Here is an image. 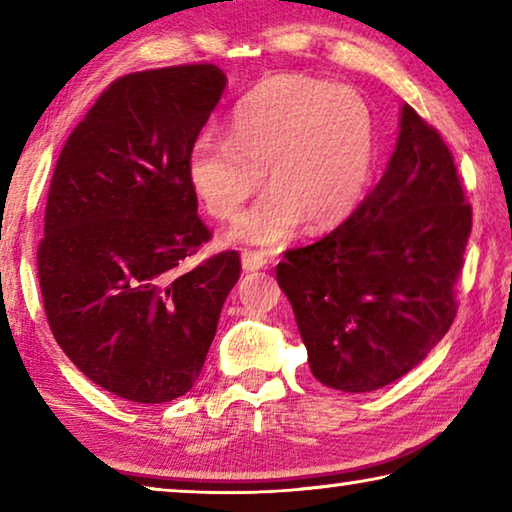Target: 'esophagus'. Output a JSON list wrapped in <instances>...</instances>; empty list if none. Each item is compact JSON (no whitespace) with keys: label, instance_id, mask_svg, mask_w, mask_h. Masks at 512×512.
Masks as SVG:
<instances>
[{"label":"esophagus","instance_id":"esophagus-1","mask_svg":"<svg viewBox=\"0 0 512 512\" xmlns=\"http://www.w3.org/2000/svg\"><path fill=\"white\" fill-rule=\"evenodd\" d=\"M268 266V257L264 253H253V250H244L241 253V268L244 271H262Z\"/></svg>","mask_w":512,"mask_h":512}]
</instances>
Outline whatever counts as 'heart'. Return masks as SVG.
Instances as JSON below:
<instances>
[{"label":"heart","mask_w":512,"mask_h":512,"mask_svg":"<svg viewBox=\"0 0 512 512\" xmlns=\"http://www.w3.org/2000/svg\"><path fill=\"white\" fill-rule=\"evenodd\" d=\"M230 140L196 137L189 185L216 219H235L268 171L273 189L228 232L232 244L280 248L309 221L343 223L368 194L375 117L357 90L307 76H275L237 103Z\"/></svg>","instance_id":"obj_1"}]
</instances>
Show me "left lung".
<instances>
[{
  "mask_svg": "<svg viewBox=\"0 0 512 512\" xmlns=\"http://www.w3.org/2000/svg\"><path fill=\"white\" fill-rule=\"evenodd\" d=\"M463 201L452 153L404 103L395 151L359 210L277 264L320 384L377 391L440 343L472 232Z\"/></svg>",
  "mask_w": 512,
  "mask_h": 512,
  "instance_id": "left-lung-1",
  "label": "left lung"
}]
</instances>
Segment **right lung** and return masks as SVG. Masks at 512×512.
<instances>
[{
    "label": "right lung",
    "mask_w": 512,
    "mask_h": 512,
    "mask_svg": "<svg viewBox=\"0 0 512 512\" xmlns=\"http://www.w3.org/2000/svg\"><path fill=\"white\" fill-rule=\"evenodd\" d=\"M225 85L216 65L121 76L51 178L38 248L49 327L85 377L128 402H171L196 384L239 280L235 250L178 273L210 239L187 153Z\"/></svg>",
    "instance_id": "obj_1"
}]
</instances>
